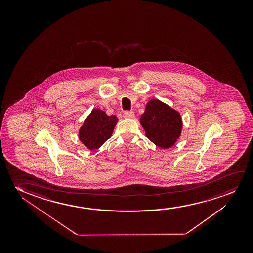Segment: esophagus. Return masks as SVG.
Returning <instances> with one entry per match:
<instances>
[{
    "label": "esophagus",
    "mask_w": 253,
    "mask_h": 253,
    "mask_svg": "<svg viewBox=\"0 0 253 253\" xmlns=\"http://www.w3.org/2000/svg\"><path fill=\"white\" fill-rule=\"evenodd\" d=\"M124 117L125 118H133L135 117V113L133 111H125V113H124Z\"/></svg>",
    "instance_id": "1"
}]
</instances>
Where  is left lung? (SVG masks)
<instances>
[{
  "mask_svg": "<svg viewBox=\"0 0 253 253\" xmlns=\"http://www.w3.org/2000/svg\"><path fill=\"white\" fill-rule=\"evenodd\" d=\"M140 122L145 130L146 136L163 149L170 148L175 143L182 128L179 112L156 99L147 104Z\"/></svg>",
  "mask_w": 253,
  "mask_h": 253,
  "instance_id": "8db88e82",
  "label": "left lung"
}]
</instances>
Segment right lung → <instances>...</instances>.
Returning <instances> with one entry per match:
<instances>
[{
    "mask_svg": "<svg viewBox=\"0 0 253 253\" xmlns=\"http://www.w3.org/2000/svg\"><path fill=\"white\" fill-rule=\"evenodd\" d=\"M118 120L114 115L107 116L104 111L95 109L80 128V141L90 150L100 148L111 137Z\"/></svg>",
    "mask_w": 253,
    "mask_h": 253,
    "instance_id": "1",
    "label": "right lung"
}]
</instances>
